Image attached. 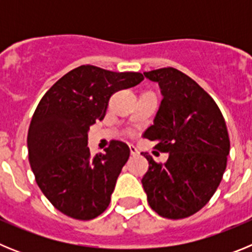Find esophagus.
<instances>
[{
	"mask_svg": "<svg viewBox=\"0 0 252 252\" xmlns=\"http://www.w3.org/2000/svg\"><path fill=\"white\" fill-rule=\"evenodd\" d=\"M128 148H130V153H131V155H132V157H135V155H137V154H139L137 149L135 148V146H133V145H130V146H128Z\"/></svg>",
	"mask_w": 252,
	"mask_h": 252,
	"instance_id": "1",
	"label": "esophagus"
}]
</instances>
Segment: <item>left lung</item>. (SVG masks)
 <instances>
[{
	"mask_svg": "<svg viewBox=\"0 0 252 252\" xmlns=\"http://www.w3.org/2000/svg\"><path fill=\"white\" fill-rule=\"evenodd\" d=\"M144 75L159 83L162 99L154 125L142 136L157 142L155 149L169 158L159 164L142 153L149 161L142 187L158 215L187 218L208 203L221 183L230 154L226 122L212 97L178 69Z\"/></svg>",
	"mask_w": 252,
	"mask_h": 252,
	"instance_id": "1",
	"label": "left lung"
}]
</instances>
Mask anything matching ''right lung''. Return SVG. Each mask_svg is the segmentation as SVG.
Segmentation results:
<instances>
[{"mask_svg":"<svg viewBox=\"0 0 252 252\" xmlns=\"http://www.w3.org/2000/svg\"><path fill=\"white\" fill-rule=\"evenodd\" d=\"M141 73H116L94 65L73 69L37 104L28 133L29 161L50 203L64 215L88 221L106 211L130 149L111 141L91 157L90 126L103 120L111 95L135 87Z\"/></svg>","mask_w":252,"mask_h":252,"instance_id":"right-lung-1","label":"right lung"}]
</instances>
